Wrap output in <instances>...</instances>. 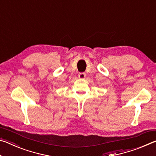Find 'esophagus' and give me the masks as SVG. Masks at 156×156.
I'll use <instances>...</instances> for the list:
<instances>
[{"mask_svg": "<svg viewBox=\"0 0 156 156\" xmlns=\"http://www.w3.org/2000/svg\"><path fill=\"white\" fill-rule=\"evenodd\" d=\"M85 76H86V74L83 72H81V73H78V77L80 78V79H84V78H85Z\"/></svg>", "mask_w": 156, "mask_h": 156, "instance_id": "34e87169", "label": "esophagus"}]
</instances>
